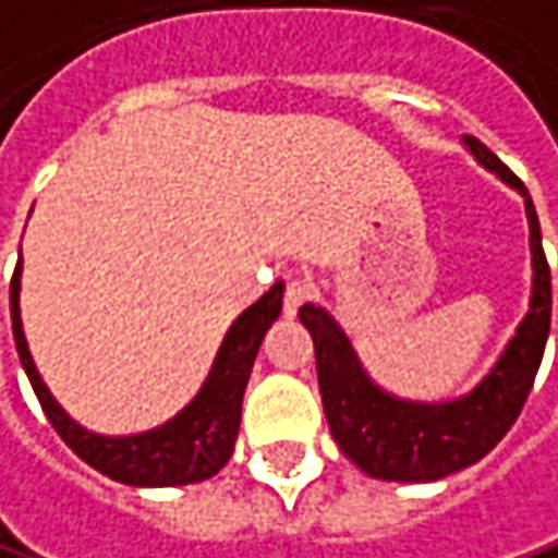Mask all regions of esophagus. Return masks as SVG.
Returning a JSON list of instances; mask_svg holds the SVG:
<instances>
[{
  "instance_id": "1",
  "label": "esophagus",
  "mask_w": 558,
  "mask_h": 558,
  "mask_svg": "<svg viewBox=\"0 0 558 558\" xmlns=\"http://www.w3.org/2000/svg\"><path fill=\"white\" fill-rule=\"evenodd\" d=\"M310 300V283L300 278H287L283 287V316H296V310Z\"/></svg>"
}]
</instances>
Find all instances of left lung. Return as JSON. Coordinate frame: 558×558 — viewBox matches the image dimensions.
I'll list each match as a JSON object with an SVG mask.
<instances>
[{
	"mask_svg": "<svg viewBox=\"0 0 558 558\" xmlns=\"http://www.w3.org/2000/svg\"><path fill=\"white\" fill-rule=\"evenodd\" d=\"M463 143L488 172L521 191L531 220V313L518 326L492 374L473 392L450 402L396 399L367 377L351 348V338L323 306L306 303L300 310V323L316 344V374L331 437L341 453L374 480L434 482L473 466L518 422L543 361L553 313V283L531 194L524 181L485 143L476 136H463Z\"/></svg>",
	"mask_w": 558,
	"mask_h": 558,
	"instance_id": "obj_1",
	"label": "left lung"
}]
</instances>
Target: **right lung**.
Wrapping results in <instances>:
<instances>
[{
  "label": "right lung",
  "instance_id": "add662e5",
  "mask_svg": "<svg viewBox=\"0 0 558 558\" xmlns=\"http://www.w3.org/2000/svg\"><path fill=\"white\" fill-rule=\"evenodd\" d=\"M19 290H22V262L12 275V331L15 348L22 357L27 380L37 392V402L57 434L70 444L92 470L105 473L108 480L140 485V488H159V485H187L217 476L235 447L239 418H242V396L252 374L255 354L262 348L265 331L280 316L283 303V283H275L258 303H252L232 326L217 351V361L210 367V377L204 380L201 392L178 412L172 422L130 437H101L76 425L60 402L50 396L47 383L40 380L31 351H27L22 313H19Z\"/></svg>",
  "mask_w": 558,
  "mask_h": 558
}]
</instances>
